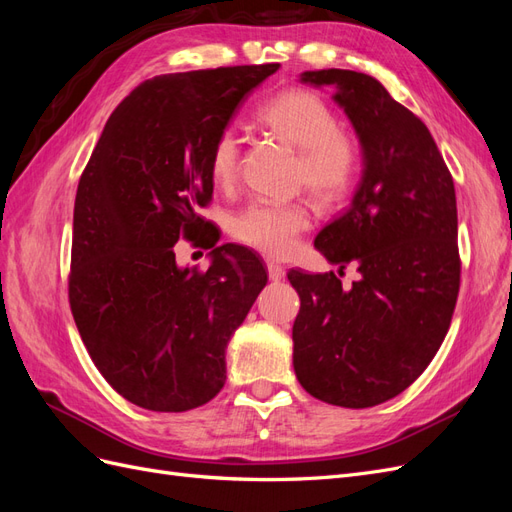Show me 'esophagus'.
I'll return each mask as SVG.
<instances>
[{
    "label": "esophagus",
    "instance_id": "1",
    "mask_svg": "<svg viewBox=\"0 0 512 512\" xmlns=\"http://www.w3.org/2000/svg\"><path fill=\"white\" fill-rule=\"evenodd\" d=\"M267 271H269V280L273 282H280L286 277V269L282 265H277V262H267Z\"/></svg>",
    "mask_w": 512,
    "mask_h": 512
}]
</instances>
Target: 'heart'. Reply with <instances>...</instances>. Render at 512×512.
Instances as JSON below:
<instances>
[{
  "label": "heart",
  "instance_id": "1",
  "mask_svg": "<svg viewBox=\"0 0 512 512\" xmlns=\"http://www.w3.org/2000/svg\"><path fill=\"white\" fill-rule=\"evenodd\" d=\"M258 121L301 151V183L320 205L333 207L350 194L359 177L361 153L354 138L339 130L333 108L314 91L286 89L258 108ZM239 136L222 130L209 149V175L222 190L239 177ZM312 226V211L303 203L252 200L230 222L239 243L267 256H288L299 235Z\"/></svg>",
  "mask_w": 512,
  "mask_h": 512
}]
</instances>
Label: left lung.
I'll return each instance as SVG.
<instances>
[{
  "label": "left lung",
  "mask_w": 512,
  "mask_h": 512,
  "mask_svg": "<svg viewBox=\"0 0 512 512\" xmlns=\"http://www.w3.org/2000/svg\"><path fill=\"white\" fill-rule=\"evenodd\" d=\"M329 87L363 149L350 207L324 226L316 250L359 282L290 271L301 309L292 327L294 371L303 389L342 408L393 399L423 374L455 312L461 260L451 170L425 123L374 76L303 72Z\"/></svg>",
  "instance_id": "8db88e82"
}]
</instances>
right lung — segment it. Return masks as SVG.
<instances>
[{
	"label": "right lung",
	"instance_id": "add662e5",
	"mask_svg": "<svg viewBox=\"0 0 512 512\" xmlns=\"http://www.w3.org/2000/svg\"><path fill=\"white\" fill-rule=\"evenodd\" d=\"M280 64L164 74L115 108L74 200L68 299L104 380L132 404L185 412L226 382L224 350L267 271L200 218L209 149L243 98ZM212 250L207 272L179 270L174 243Z\"/></svg>",
	"mask_w": 512,
	"mask_h": 512
}]
</instances>
